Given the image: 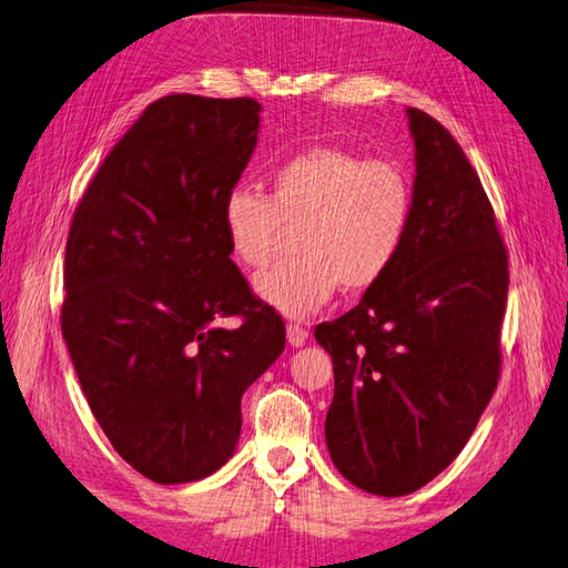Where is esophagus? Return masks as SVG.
I'll list each match as a JSON object with an SVG mask.
<instances>
[{"instance_id":"obj_1","label":"esophagus","mask_w":568,"mask_h":568,"mask_svg":"<svg viewBox=\"0 0 568 568\" xmlns=\"http://www.w3.org/2000/svg\"><path fill=\"white\" fill-rule=\"evenodd\" d=\"M287 342H291V347H303L307 342V329L300 327V325H287Z\"/></svg>"}]
</instances>
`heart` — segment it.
Masks as SVG:
<instances>
[{"label":"heart","instance_id":"obj_1","mask_svg":"<svg viewBox=\"0 0 568 568\" xmlns=\"http://www.w3.org/2000/svg\"><path fill=\"white\" fill-rule=\"evenodd\" d=\"M414 216V182L402 162L362 152L300 150L268 174V194L233 186L221 202V229L243 268H263L285 229H297L295 258L255 275L263 303L307 317L337 287L357 295L394 268Z\"/></svg>","mask_w":568,"mask_h":568}]
</instances>
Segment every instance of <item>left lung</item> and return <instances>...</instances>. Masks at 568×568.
Listing matches in <instances>:
<instances>
[{"mask_svg":"<svg viewBox=\"0 0 568 568\" xmlns=\"http://www.w3.org/2000/svg\"><path fill=\"white\" fill-rule=\"evenodd\" d=\"M406 115L416 176L404 248L357 307L315 329L335 366L329 458L382 497L416 493L473 436L499 379L509 285L480 176L438 120Z\"/></svg>","mask_w":568,"mask_h":568,"instance_id":"1","label":"left lung"}]
</instances>
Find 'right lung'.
Segmentation results:
<instances>
[{"label":"right lung","mask_w":568,"mask_h":568,"mask_svg":"<svg viewBox=\"0 0 568 568\" xmlns=\"http://www.w3.org/2000/svg\"><path fill=\"white\" fill-rule=\"evenodd\" d=\"M258 113L253 98L154 100L100 164L65 243L61 329L78 382L120 458L160 485L231 458L241 396L285 349L283 320L221 229ZM231 314L242 325L219 328Z\"/></svg>","instance_id":"1"}]
</instances>
